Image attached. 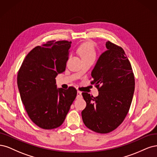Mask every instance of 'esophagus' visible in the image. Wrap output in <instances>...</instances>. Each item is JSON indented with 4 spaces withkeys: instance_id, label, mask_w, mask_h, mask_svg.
<instances>
[{
    "instance_id": "34e87169",
    "label": "esophagus",
    "mask_w": 157,
    "mask_h": 157,
    "mask_svg": "<svg viewBox=\"0 0 157 157\" xmlns=\"http://www.w3.org/2000/svg\"><path fill=\"white\" fill-rule=\"evenodd\" d=\"M77 97H78V98H81V97H82V92L79 91V90H78Z\"/></svg>"
}]
</instances>
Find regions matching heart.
<instances>
[{
  "label": "heart",
  "instance_id": "obj_1",
  "mask_svg": "<svg viewBox=\"0 0 157 157\" xmlns=\"http://www.w3.org/2000/svg\"><path fill=\"white\" fill-rule=\"evenodd\" d=\"M78 53L82 57V60L96 57V51L94 44L91 42H86L80 45L78 49Z\"/></svg>",
  "mask_w": 157,
  "mask_h": 157
}]
</instances>
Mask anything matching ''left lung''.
<instances>
[{
	"label": "left lung",
	"mask_w": 157,
	"mask_h": 157,
	"mask_svg": "<svg viewBox=\"0 0 157 157\" xmlns=\"http://www.w3.org/2000/svg\"><path fill=\"white\" fill-rule=\"evenodd\" d=\"M91 72L98 95L82 93L87 103L82 111L83 121L95 132L107 134L117 128L127 115L134 92L132 66L123 49L109 41Z\"/></svg>",
	"instance_id": "8db88e82"
}]
</instances>
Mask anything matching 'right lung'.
Returning <instances> with one entry per match:
<instances>
[{
  "label": "right lung",
  "mask_w": 157,
  "mask_h": 157,
  "mask_svg": "<svg viewBox=\"0 0 157 157\" xmlns=\"http://www.w3.org/2000/svg\"><path fill=\"white\" fill-rule=\"evenodd\" d=\"M72 42L48 41L30 52L17 74V85L25 109L33 122L43 129L61 125L77 90L57 89L58 74L65 71Z\"/></svg>",
  "instance_id": "add662e5"
}]
</instances>
